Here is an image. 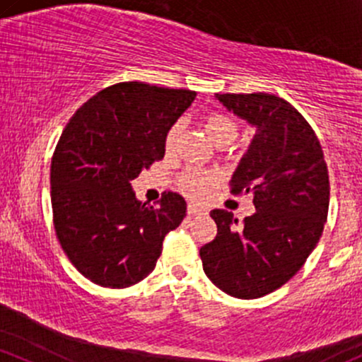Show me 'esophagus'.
Returning a JSON list of instances; mask_svg holds the SVG:
<instances>
[{"label":"esophagus","instance_id":"34e87169","mask_svg":"<svg viewBox=\"0 0 362 362\" xmlns=\"http://www.w3.org/2000/svg\"><path fill=\"white\" fill-rule=\"evenodd\" d=\"M187 213H189V216H197V214H204V209L199 208V206H196V204H189Z\"/></svg>","mask_w":362,"mask_h":362}]
</instances>
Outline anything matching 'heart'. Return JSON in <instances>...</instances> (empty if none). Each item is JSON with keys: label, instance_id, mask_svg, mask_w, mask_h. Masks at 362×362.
<instances>
[{"label": "heart", "instance_id": "1", "mask_svg": "<svg viewBox=\"0 0 362 362\" xmlns=\"http://www.w3.org/2000/svg\"><path fill=\"white\" fill-rule=\"evenodd\" d=\"M204 129L208 137L211 139L214 144L218 142H232L233 139L237 137V123L233 122V118H230L228 115L223 113H211L204 118ZM178 132H180V125H173L172 129L168 130L165 137V149L172 151L177 144ZM218 182L216 173L209 172H187L182 177L180 187L192 199H204L209 192H211V187Z\"/></svg>", "mask_w": 362, "mask_h": 362}]
</instances>
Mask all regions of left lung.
<instances>
[{
    "instance_id": "obj_1",
    "label": "left lung",
    "mask_w": 362,
    "mask_h": 362,
    "mask_svg": "<svg viewBox=\"0 0 362 362\" xmlns=\"http://www.w3.org/2000/svg\"><path fill=\"white\" fill-rule=\"evenodd\" d=\"M228 111L256 129L232 175V194L252 192V216L242 225L213 209L218 226L202 245L206 276L237 299H257L287 284L316 247L328 216L329 180L315 130L275 94H216Z\"/></svg>"
}]
</instances>
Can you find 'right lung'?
<instances>
[{
	"label": "right lung",
	"instance_id": "add662e5",
	"mask_svg": "<svg viewBox=\"0 0 362 362\" xmlns=\"http://www.w3.org/2000/svg\"><path fill=\"white\" fill-rule=\"evenodd\" d=\"M196 93L120 82L84 103L51 160L57 237L70 263L93 284L125 288L156 266L165 235L182 223L185 199L165 192L148 206L130 180L165 156V137Z\"/></svg>",
	"mask_w": 362,
	"mask_h": 362
}]
</instances>
